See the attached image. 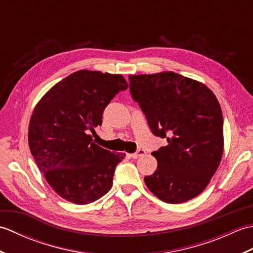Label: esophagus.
I'll list each match as a JSON object with an SVG mask.
<instances>
[{
  "mask_svg": "<svg viewBox=\"0 0 253 253\" xmlns=\"http://www.w3.org/2000/svg\"><path fill=\"white\" fill-rule=\"evenodd\" d=\"M144 154H146V151H144L143 149H138L135 153L131 154V158L138 159V158H140V157H143Z\"/></svg>",
  "mask_w": 253,
  "mask_h": 253,
  "instance_id": "34e87169",
  "label": "esophagus"
}]
</instances>
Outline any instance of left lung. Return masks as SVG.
Segmentation results:
<instances>
[{
    "label": "left lung",
    "instance_id": "left-lung-1",
    "mask_svg": "<svg viewBox=\"0 0 253 253\" xmlns=\"http://www.w3.org/2000/svg\"><path fill=\"white\" fill-rule=\"evenodd\" d=\"M128 78L152 133L168 140L152 152L158 169L144 177L149 190L174 204L200 195L223 155V114L216 96L206 84L174 72Z\"/></svg>",
    "mask_w": 253,
    "mask_h": 253
}]
</instances>
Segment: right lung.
Masks as SVG:
<instances>
[{
  "label": "right lung",
  "instance_id": "add662e5",
  "mask_svg": "<svg viewBox=\"0 0 253 253\" xmlns=\"http://www.w3.org/2000/svg\"><path fill=\"white\" fill-rule=\"evenodd\" d=\"M128 88L122 75L83 69L57 83L32 113L28 142L36 164L58 196L88 204L111 189L115 153L92 142L90 131L102 125L107 104Z\"/></svg>",
  "mask_w": 253,
  "mask_h": 253
}]
</instances>
